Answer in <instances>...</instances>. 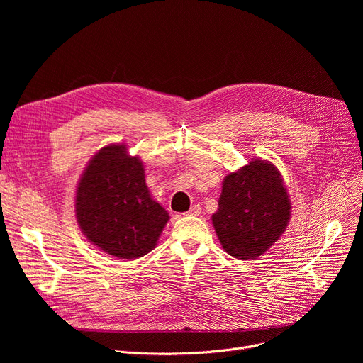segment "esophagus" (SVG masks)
I'll use <instances>...</instances> for the list:
<instances>
[{"label":"esophagus","mask_w":363,"mask_h":363,"mask_svg":"<svg viewBox=\"0 0 363 363\" xmlns=\"http://www.w3.org/2000/svg\"><path fill=\"white\" fill-rule=\"evenodd\" d=\"M201 214V206L199 205H192L189 211H188V216H199Z\"/></svg>","instance_id":"1"}]
</instances>
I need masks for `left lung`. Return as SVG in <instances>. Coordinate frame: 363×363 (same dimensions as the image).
Instances as JSON below:
<instances>
[{
  "mask_svg": "<svg viewBox=\"0 0 363 363\" xmlns=\"http://www.w3.org/2000/svg\"><path fill=\"white\" fill-rule=\"evenodd\" d=\"M290 208L279 169L272 162L254 160L224 178L213 224L230 255L252 260L286 231Z\"/></svg>",
  "mask_w": 363,
  "mask_h": 363,
  "instance_id": "1",
  "label": "left lung"
}]
</instances>
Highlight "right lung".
<instances>
[{
  "instance_id": "1",
  "label": "right lung",
  "mask_w": 363,
  "mask_h": 363,
  "mask_svg": "<svg viewBox=\"0 0 363 363\" xmlns=\"http://www.w3.org/2000/svg\"><path fill=\"white\" fill-rule=\"evenodd\" d=\"M76 217L90 242L125 260L152 251L169 220L125 145L101 147L90 160L76 191Z\"/></svg>"
}]
</instances>
